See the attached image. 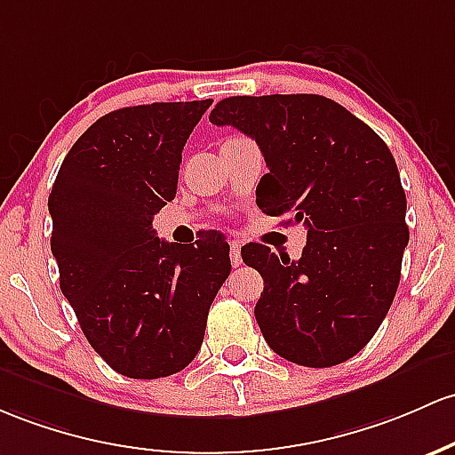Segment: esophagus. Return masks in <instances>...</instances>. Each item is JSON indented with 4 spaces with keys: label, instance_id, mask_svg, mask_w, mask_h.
I'll use <instances>...</instances> for the list:
<instances>
[{
    "label": "esophagus",
    "instance_id": "esophagus-1",
    "mask_svg": "<svg viewBox=\"0 0 455 455\" xmlns=\"http://www.w3.org/2000/svg\"><path fill=\"white\" fill-rule=\"evenodd\" d=\"M231 263L233 267L242 266V242L239 239H231Z\"/></svg>",
    "mask_w": 455,
    "mask_h": 455
}]
</instances>
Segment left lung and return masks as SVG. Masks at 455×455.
I'll use <instances>...</instances> for the list:
<instances>
[{
  "label": "left lung",
  "mask_w": 455,
  "mask_h": 455,
  "mask_svg": "<svg viewBox=\"0 0 455 455\" xmlns=\"http://www.w3.org/2000/svg\"><path fill=\"white\" fill-rule=\"evenodd\" d=\"M266 157L263 213L304 224L302 257L242 248L263 276L254 307L267 346L304 367L346 363L371 341L395 298L408 246L406 194L384 140L319 94L222 99L209 114Z\"/></svg>",
  "instance_id": "8db88e82"
}]
</instances>
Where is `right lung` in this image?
Masks as SVG:
<instances>
[{
    "mask_svg": "<svg viewBox=\"0 0 455 455\" xmlns=\"http://www.w3.org/2000/svg\"><path fill=\"white\" fill-rule=\"evenodd\" d=\"M212 99L114 109L64 157L49 194L60 289L94 352L136 380L186 369L231 274L222 237L172 243L153 216L177 194L181 151Z\"/></svg>",
    "mask_w": 455,
    "mask_h": 455,
    "instance_id": "1",
    "label": "right lung"
}]
</instances>
